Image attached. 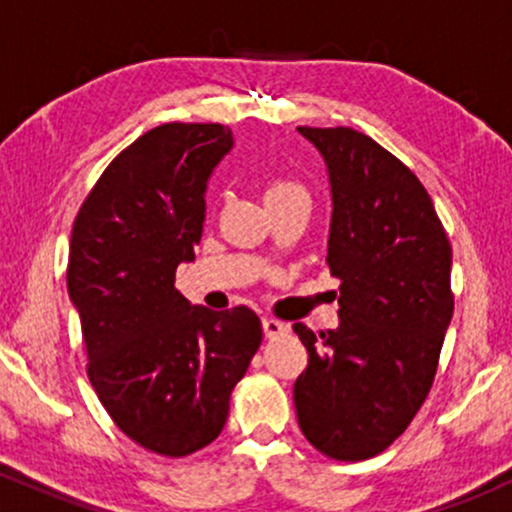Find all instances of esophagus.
Masks as SVG:
<instances>
[{
  "label": "esophagus",
  "instance_id": "esophagus-1",
  "mask_svg": "<svg viewBox=\"0 0 512 512\" xmlns=\"http://www.w3.org/2000/svg\"><path fill=\"white\" fill-rule=\"evenodd\" d=\"M262 330H264V337L274 339V337H279V334H284L289 327H286L281 320H274V317H264Z\"/></svg>",
  "mask_w": 512,
  "mask_h": 512
}]
</instances>
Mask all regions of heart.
I'll use <instances>...</instances> for the list:
<instances>
[{"mask_svg":"<svg viewBox=\"0 0 512 512\" xmlns=\"http://www.w3.org/2000/svg\"><path fill=\"white\" fill-rule=\"evenodd\" d=\"M289 199H308V192L303 190V185H298V182L293 180H286V178L269 180L267 190H264V202L276 204V202H289Z\"/></svg>","mask_w":512,"mask_h":512,"instance_id":"b5f03b06","label":"heart"}]
</instances>
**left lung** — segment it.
Returning a JSON list of instances; mask_svg holds the SVG:
<instances>
[{"mask_svg":"<svg viewBox=\"0 0 512 512\" xmlns=\"http://www.w3.org/2000/svg\"><path fill=\"white\" fill-rule=\"evenodd\" d=\"M332 187L327 264L339 327L296 322L308 368L293 385L298 426L322 455H380L421 409L452 308V250L426 187L399 158L351 127H298Z\"/></svg>","mask_w":512,"mask_h":512,"instance_id":"1","label":"left lung"}]
</instances>
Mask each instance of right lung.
Returning <instances> with one entry per match:
<instances>
[{"label":"right lung","instance_id":"1","mask_svg":"<svg viewBox=\"0 0 512 512\" xmlns=\"http://www.w3.org/2000/svg\"><path fill=\"white\" fill-rule=\"evenodd\" d=\"M231 129L168 122L113 158L76 214L67 289L88 380L125 436L166 457L207 448L262 344L260 317L190 305L175 269L195 260L211 170Z\"/></svg>","mask_w":512,"mask_h":512}]
</instances>
